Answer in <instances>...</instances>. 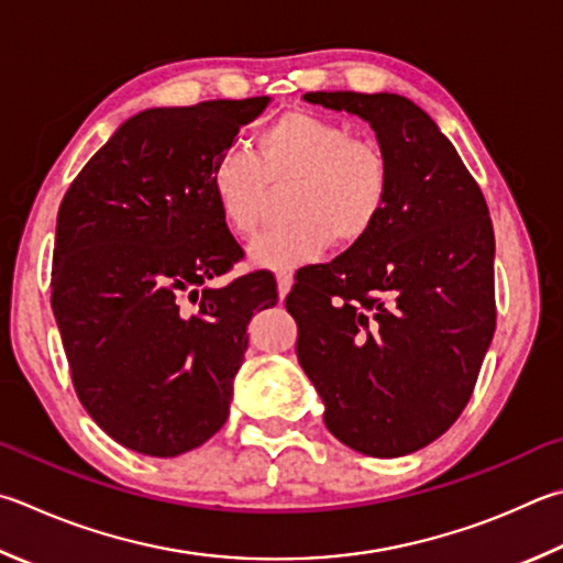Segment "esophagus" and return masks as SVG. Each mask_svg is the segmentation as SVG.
Returning a JSON list of instances; mask_svg holds the SVG:
<instances>
[{
	"instance_id": "esophagus-1",
	"label": "esophagus",
	"mask_w": 563,
	"mask_h": 563,
	"mask_svg": "<svg viewBox=\"0 0 563 563\" xmlns=\"http://www.w3.org/2000/svg\"><path fill=\"white\" fill-rule=\"evenodd\" d=\"M290 285H292V275H290V273H285V271H280V273H278V295H280V300L285 298V295H288Z\"/></svg>"
}]
</instances>
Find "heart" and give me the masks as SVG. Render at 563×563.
I'll list each match as a JSON object with an SVG mask.
<instances>
[{
	"label": "heart",
	"mask_w": 563,
	"mask_h": 563,
	"mask_svg": "<svg viewBox=\"0 0 563 563\" xmlns=\"http://www.w3.org/2000/svg\"><path fill=\"white\" fill-rule=\"evenodd\" d=\"M223 223L251 239L268 219L271 189L290 187L288 227L253 241V263L290 271L327 249L350 251L379 227L391 197V165L379 142L344 122L292 110L255 132V155L229 147L209 169Z\"/></svg>",
	"instance_id": "1"
}]
</instances>
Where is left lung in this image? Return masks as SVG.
Here are the masks:
<instances>
[{
	"label": "left lung",
	"instance_id": "obj_1",
	"mask_svg": "<svg viewBox=\"0 0 563 563\" xmlns=\"http://www.w3.org/2000/svg\"><path fill=\"white\" fill-rule=\"evenodd\" d=\"M369 122L391 197L369 239L285 298L324 426L364 455L433 443L463 413L493 342L495 233L487 201L435 122L396 93H305Z\"/></svg>",
	"mask_w": 563,
	"mask_h": 563
}]
</instances>
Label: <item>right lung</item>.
I'll return each instance as SVG.
<instances>
[{"instance_id":"1","label":"right lung","mask_w":563,"mask_h":563,"mask_svg":"<svg viewBox=\"0 0 563 563\" xmlns=\"http://www.w3.org/2000/svg\"><path fill=\"white\" fill-rule=\"evenodd\" d=\"M268 96L152 108L122 122L58 207L51 308L90 418L130 451L175 457L227 423L255 310L278 302L209 187L217 155Z\"/></svg>"}]
</instances>
